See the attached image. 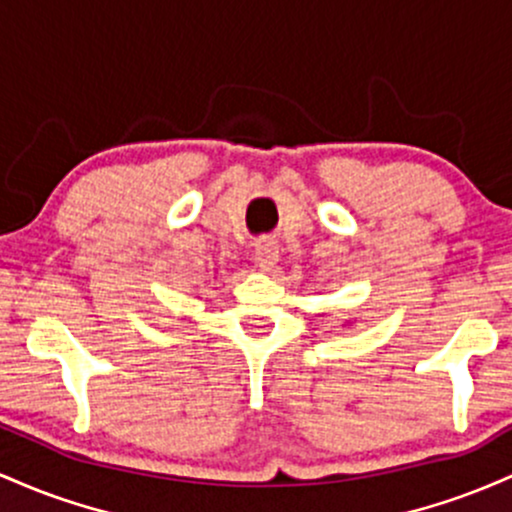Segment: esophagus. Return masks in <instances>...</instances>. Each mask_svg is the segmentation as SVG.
Returning <instances> with one entry per match:
<instances>
[{"mask_svg":"<svg viewBox=\"0 0 512 512\" xmlns=\"http://www.w3.org/2000/svg\"><path fill=\"white\" fill-rule=\"evenodd\" d=\"M254 254H256L258 268H263V271H271V268L275 266V261H278V241L271 237L258 239L254 244Z\"/></svg>","mask_w":512,"mask_h":512,"instance_id":"obj_1","label":"esophagus"}]
</instances>
